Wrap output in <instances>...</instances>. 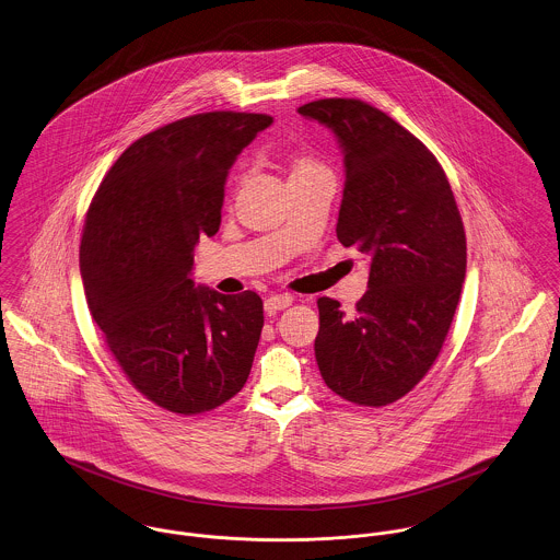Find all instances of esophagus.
I'll use <instances>...</instances> for the list:
<instances>
[{"mask_svg": "<svg viewBox=\"0 0 560 560\" xmlns=\"http://www.w3.org/2000/svg\"><path fill=\"white\" fill-rule=\"evenodd\" d=\"M291 304H293V298L287 295V293L269 295V298L265 300V313H267V315H276L278 311H284V308H289Z\"/></svg>", "mask_w": 560, "mask_h": 560, "instance_id": "obj_1", "label": "esophagus"}]
</instances>
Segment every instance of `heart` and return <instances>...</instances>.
<instances>
[{
  "label": "heart",
  "instance_id": "obj_1",
  "mask_svg": "<svg viewBox=\"0 0 560 560\" xmlns=\"http://www.w3.org/2000/svg\"><path fill=\"white\" fill-rule=\"evenodd\" d=\"M317 163H313V161L302 160L298 161V165H295V170H304V167H315Z\"/></svg>",
  "mask_w": 560,
  "mask_h": 560
}]
</instances>
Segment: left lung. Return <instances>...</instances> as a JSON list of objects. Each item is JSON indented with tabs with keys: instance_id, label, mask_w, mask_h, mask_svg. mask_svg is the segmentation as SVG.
I'll return each instance as SVG.
<instances>
[{
	"instance_id": "1",
	"label": "left lung",
	"mask_w": 560,
	"mask_h": 560,
	"mask_svg": "<svg viewBox=\"0 0 560 560\" xmlns=\"http://www.w3.org/2000/svg\"><path fill=\"white\" fill-rule=\"evenodd\" d=\"M331 129L345 163L336 237L369 256V291L345 315L319 298L315 355L327 388L382 407L433 366L466 280V233L433 153L382 109L320 98L298 109Z\"/></svg>"
}]
</instances>
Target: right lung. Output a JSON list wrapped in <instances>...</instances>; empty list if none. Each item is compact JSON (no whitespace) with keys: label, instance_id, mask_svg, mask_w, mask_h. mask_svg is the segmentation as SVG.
Listing matches in <instances>:
<instances>
[{"label":"right lung","instance_id":"1","mask_svg":"<svg viewBox=\"0 0 560 560\" xmlns=\"http://www.w3.org/2000/svg\"><path fill=\"white\" fill-rule=\"evenodd\" d=\"M267 114L207 112L136 140L85 213V302L127 380L167 411L194 416L247 382L262 329L254 291L222 295L191 280L200 235L220 231L229 170Z\"/></svg>","mask_w":560,"mask_h":560}]
</instances>
